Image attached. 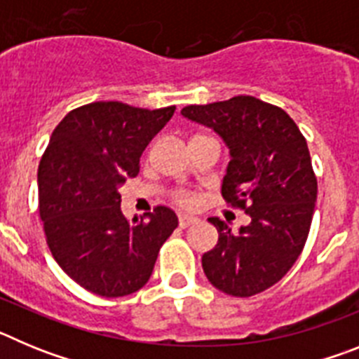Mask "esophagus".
<instances>
[{
	"label": "esophagus",
	"mask_w": 359,
	"mask_h": 359,
	"mask_svg": "<svg viewBox=\"0 0 359 359\" xmlns=\"http://www.w3.org/2000/svg\"><path fill=\"white\" fill-rule=\"evenodd\" d=\"M199 219L198 217H192V215H180V226L182 228H189L192 224H198Z\"/></svg>",
	"instance_id": "esophagus-1"
}]
</instances>
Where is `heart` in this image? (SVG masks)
Masks as SVG:
<instances>
[{
  "mask_svg": "<svg viewBox=\"0 0 359 359\" xmlns=\"http://www.w3.org/2000/svg\"><path fill=\"white\" fill-rule=\"evenodd\" d=\"M176 201L182 205V207H192L194 205V198L187 192H177L176 194Z\"/></svg>",
  "mask_w": 359,
  "mask_h": 359,
  "instance_id": "b5f03b06",
  "label": "heart"
}]
</instances>
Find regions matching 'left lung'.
<instances>
[{
    "label": "left lung",
    "instance_id": "left-lung-1",
    "mask_svg": "<svg viewBox=\"0 0 359 359\" xmlns=\"http://www.w3.org/2000/svg\"><path fill=\"white\" fill-rule=\"evenodd\" d=\"M182 115L223 138L230 163L221 194L250 215L239 231L208 219L219 239L203 255V271L219 291L253 297L277 284L306 244L316 201L307 142L286 111L250 95L187 106Z\"/></svg>",
    "mask_w": 359,
    "mask_h": 359
}]
</instances>
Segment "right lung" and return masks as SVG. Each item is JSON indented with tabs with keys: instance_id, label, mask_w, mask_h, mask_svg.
<instances>
[{
	"instance_id": "1",
	"label": "right lung",
	"mask_w": 359,
	"mask_h": 359,
	"mask_svg": "<svg viewBox=\"0 0 359 359\" xmlns=\"http://www.w3.org/2000/svg\"><path fill=\"white\" fill-rule=\"evenodd\" d=\"M174 109L91 102L52 133L37 172L46 243L62 271L91 293L116 298L144 287L176 230L177 215L167 207L129 223L118 192Z\"/></svg>"
}]
</instances>
